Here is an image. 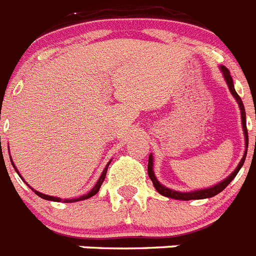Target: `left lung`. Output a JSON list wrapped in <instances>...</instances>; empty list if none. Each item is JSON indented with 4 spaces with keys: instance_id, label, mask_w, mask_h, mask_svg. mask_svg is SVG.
<instances>
[{
    "instance_id": "1",
    "label": "left lung",
    "mask_w": 256,
    "mask_h": 256,
    "mask_svg": "<svg viewBox=\"0 0 256 256\" xmlns=\"http://www.w3.org/2000/svg\"><path fill=\"white\" fill-rule=\"evenodd\" d=\"M222 72H223V76L226 78V82H227L228 87H230V94H234V97L237 100L238 102L240 108H241V119H242V128H244V133H245V141H246V151H245V155L244 158L241 159L240 164L237 165V168L234 169V172L230 174V177L226 178L223 182L218 183L216 186L214 187H210V188L206 190H200V191H194V192H177V191H173V190H169L166 187H164L162 184H160L159 180H156L155 174H154L152 170V155L148 156V177L150 180H152L154 183V187L156 188V191L159 192L160 195L165 196V198H176V200H200V198H212V196L218 195L219 192H222L226 187L232 182L234 177L237 176L238 170L241 169V166L244 165L245 162V158H246V152H248V128H246V112H245V108H244V104L242 100H241V97L237 94L236 90L234 87V80H232V76L230 74V70L227 69L226 66H220Z\"/></svg>"
}]
</instances>
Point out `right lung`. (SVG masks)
<instances>
[{"instance_id": "obj_1", "label": "right lung", "mask_w": 256, "mask_h": 256, "mask_svg": "<svg viewBox=\"0 0 256 256\" xmlns=\"http://www.w3.org/2000/svg\"><path fill=\"white\" fill-rule=\"evenodd\" d=\"M10 159H11V158H10ZM12 165H14V162H12ZM108 165H110V162H108V165H106V168L104 169V172H102V174H101L100 180H97V183H96V184H94V188H92L91 191L88 192L87 195H83V196H80V198H72V200H62V202H76V201L86 200V198H92V196H94V195H96L97 192H98V190H100L101 184H102L104 180H105V176H106V172H108ZM14 168H15V165H14ZM15 170H16V168H15ZM16 172H18V170H16ZM18 174H19V172H18ZM19 176H20V174H19ZM20 177H22V176H20ZM34 194H36V195L40 196V198H44V200L58 201H58H61V198H54V196L44 195V194H40V192H38V191H34Z\"/></svg>"}]
</instances>
